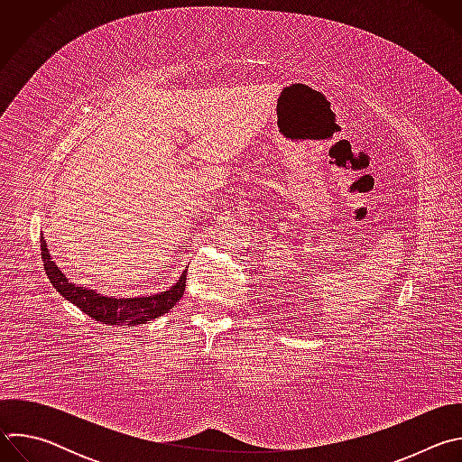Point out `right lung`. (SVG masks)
<instances>
[{
    "mask_svg": "<svg viewBox=\"0 0 462 462\" xmlns=\"http://www.w3.org/2000/svg\"><path fill=\"white\" fill-rule=\"evenodd\" d=\"M42 261L47 278L51 280L52 287L71 303H75L80 310L89 314L97 321H104L109 325H139L146 323L164 312H168L184 294L186 289V274L188 267L184 269L180 280L166 292L146 296V298H107L88 291L84 287H77L71 283L65 274L56 267V263L51 261L47 245L42 236Z\"/></svg>",
    "mask_w": 462,
    "mask_h": 462,
    "instance_id": "1",
    "label": "right lung"
}]
</instances>
